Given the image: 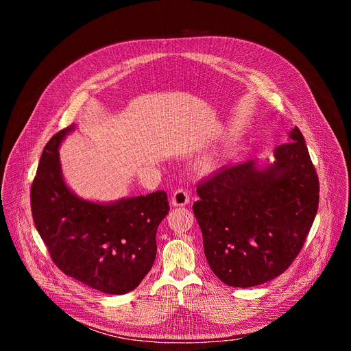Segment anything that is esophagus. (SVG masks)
I'll return each instance as SVG.
<instances>
[{
	"mask_svg": "<svg viewBox=\"0 0 351 351\" xmlns=\"http://www.w3.org/2000/svg\"><path fill=\"white\" fill-rule=\"evenodd\" d=\"M190 203V197L186 189H176L172 194V206L173 207H183Z\"/></svg>",
	"mask_w": 351,
	"mask_h": 351,
	"instance_id": "1",
	"label": "esophagus"
}]
</instances>
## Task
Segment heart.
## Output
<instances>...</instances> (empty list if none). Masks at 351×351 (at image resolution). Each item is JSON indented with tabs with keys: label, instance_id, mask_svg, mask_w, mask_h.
<instances>
[{
	"label": "heart",
	"instance_id": "1",
	"mask_svg": "<svg viewBox=\"0 0 351 351\" xmlns=\"http://www.w3.org/2000/svg\"><path fill=\"white\" fill-rule=\"evenodd\" d=\"M199 167H202L203 171H210L213 167H214V161L211 158H207L204 160L202 164H199Z\"/></svg>",
	"mask_w": 351,
	"mask_h": 351
}]
</instances>
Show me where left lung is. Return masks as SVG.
Segmentation results:
<instances>
[{
    "instance_id": "8db88e82",
    "label": "left lung",
    "mask_w": 351,
    "mask_h": 351,
    "mask_svg": "<svg viewBox=\"0 0 351 351\" xmlns=\"http://www.w3.org/2000/svg\"><path fill=\"white\" fill-rule=\"evenodd\" d=\"M275 162L225 167L197 184L193 213L213 272L228 286L252 287L282 275L306 243L319 203V180L295 126Z\"/></svg>"
}]
</instances>
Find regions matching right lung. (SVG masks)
I'll list each match as a JSON object with an SVG mask.
<instances>
[{
    "instance_id": "1",
    "label": "right lung",
    "mask_w": 351,
    "mask_h": 351,
    "mask_svg": "<svg viewBox=\"0 0 351 351\" xmlns=\"http://www.w3.org/2000/svg\"><path fill=\"white\" fill-rule=\"evenodd\" d=\"M68 126L45 144L30 190L32 215L54 264L68 276L108 294L136 289L157 254V229L169 213L168 195L95 204L77 198L61 175L58 147Z\"/></svg>"
}]
</instances>
